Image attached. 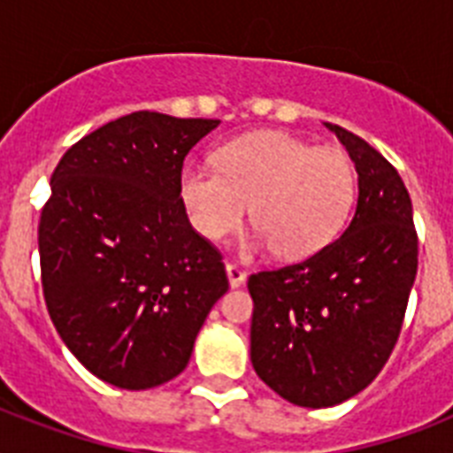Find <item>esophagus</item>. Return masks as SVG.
<instances>
[{
    "instance_id": "esophagus-1",
    "label": "esophagus",
    "mask_w": 453,
    "mask_h": 453,
    "mask_svg": "<svg viewBox=\"0 0 453 453\" xmlns=\"http://www.w3.org/2000/svg\"><path fill=\"white\" fill-rule=\"evenodd\" d=\"M226 273H227V280H230V287H233V289H237V287H242V284L247 282V273H244L240 265H234V263H227Z\"/></svg>"
}]
</instances>
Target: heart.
Masks as SVG:
<instances>
[{
    "mask_svg": "<svg viewBox=\"0 0 453 453\" xmlns=\"http://www.w3.org/2000/svg\"><path fill=\"white\" fill-rule=\"evenodd\" d=\"M355 197L350 157L280 131L230 141L216 155V169L188 166L180 176V199L199 234L223 240L240 226L251 202V249L273 247L291 261L336 240Z\"/></svg>",
    "mask_w": 453,
    "mask_h": 453,
    "instance_id": "heart-1",
    "label": "heart"
}]
</instances>
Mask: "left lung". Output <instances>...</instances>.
Returning <instances> with one entry per match:
<instances>
[{
	"label": "left lung",
	"mask_w": 453,
	"mask_h": 453,
	"mask_svg": "<svg viewBox=\"0 0 453 453\" xmlns=\"http://www.w3.org/2000/svg\"><path fill=\"white\" fill-rule=\"evenodd\" d=\"M357 169L345 233L301 263L249 277L251 365L291 404L334 407L365 390L400 338L418 268L411 199L393 164L326 124Z\"/></svg>",
	"instance_id": "obj_1"
}]
</instances>
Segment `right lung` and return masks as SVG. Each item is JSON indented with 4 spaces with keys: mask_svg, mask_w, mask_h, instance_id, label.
Masks as SVG:
<instances>
[{
    "mask_svg": "<svg viewBox=\"0 0 453 453\" xmlns=\"http://www.w3.org/2000/svg\"><path fill=\"white\" fill-rule=\"evenodd\" d=\"M220 119L131 112L70 148L39 219L46 310L74 357L110 386L183 372L227 291L223 256L180 199L188 152Z\"/></svg>",
    "mask_w": 453,
    "mask_h": 453,
    "instance_id": "right-lung-1",
    "label": "right lung"
}]
</instances>
